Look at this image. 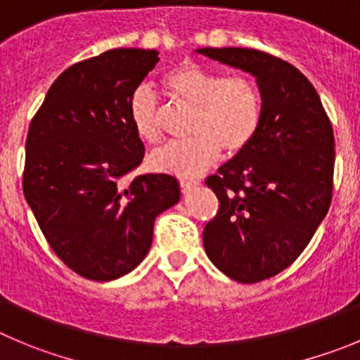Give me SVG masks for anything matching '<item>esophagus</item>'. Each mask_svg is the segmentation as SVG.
Segmentation results:
<instances>
[{
  "instance_id": "1",
  "label": "esophagus",
  "mask_w": 360,
  "mask_h": 360,
  "mask_svg": "<svg viewBox=\"0 0 360 360\" xmlns=\"http://www.w3.org/2000/svg\"><path fill=\"white\" fill-rule=\"evenodd\" d=\"M181 191H183V193H188V191H191L193 190V188H197L199 186V181L197 179H181Z\"/></svg>"
}]
</instances>
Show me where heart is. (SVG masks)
<instances>
[{"instance_id": "heart-1", "label": "heart", "mask_w": 360, "mask_h": 360, "mask_svg": "<svg viewBox=\"0 0 360 360\" xmlns=\"http://www.w3.org/2000/svg\"><path fill=\"white\" fill-rule=\"evenodd\" d=\"M161 86L174 103L193 110L184 142L169 143L149 156L156 172L195 177L218 160L220 150L238 154L247 149L261 126L263 97L248 76H226L220 70L184 63L161 78ZM127 113L142 142L161 139V104L147 86L129 97Z\"/></svg>"}]
</instances>
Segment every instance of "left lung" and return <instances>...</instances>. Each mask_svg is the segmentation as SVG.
<instances>
[{"label":"left lung","mask_w":360,"mask_h":360,"mask_svg":"<svg viewBox=\"0 0 360 360\" xmlns=\"http://www.w3.org/2000/svg\"><path fill=\"white\" fill-rule=\"evenodd\" d=\"M197 53L252 74L263 97L254 140L206 179L220 206L202 234L218 270L254 284L286 270L323 221L332 200L334 131L314 86L291 63L247 48Z\"/></svg>","instance_id":"8db88e82"}]
</instances>
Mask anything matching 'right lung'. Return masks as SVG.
Segmentation results:
<instances>
[{"mask_svg": "<svg viewBox=\"0 0 360 360\" xmlns=\"http://www.w3.org/2000/svg\"><path fill=\"white\" fill-rule=\"evenodd\" d=\"M154 49H110L60 74L26 139L22 190L56 256L90 281L139 266L154 220L179 202L169 174L124 177L143 160L129 97L160 58Z\"/></svg>", "mask_w": 360, "mask_h": 360, "instance_id": "1", "label": "right lung"}]
</instances>
